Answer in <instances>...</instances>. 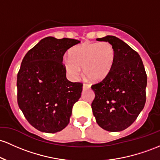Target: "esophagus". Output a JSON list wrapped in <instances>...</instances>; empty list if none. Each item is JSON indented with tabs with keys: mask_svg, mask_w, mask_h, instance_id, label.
<instances>
[{
	"mask_svg": "<svg viewBox=\"0 0 160 160\" xmlns=\"http://www.w3.org/2000/svg\"><path fill=\"white\" fill-rule=\"evenodd\" d=\"M91 88V85H88V84H84L83 85V90H86V89H88Z\"/></svg>",
	"mask_w": 160,
	"mask_h": 160,
	"instance_id": "obj_1",
	"label": "esophagus"
}]
</instances>
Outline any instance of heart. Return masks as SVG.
I'll return each mask as SVG.
<instances>
[{
	"label": "heart",
	"mask_w": 160,
	"mask_h": 160,
	"mask_svg": "<svg viewBox=\"0 0 160 160\" xmlns=\"http://www.w3.org/2000/svg\"><path fill=\"white\" fill-rule=\"evenodd\" d=\"M114 58V48L109 42H87L73 47L69 51V57L64 58L63 64L72 79L79 78L81 68L83 67L86 77L92 81H99L109 74Z\"/></svg>",
	"instance_id": "b5f03b06"
}]
</instances>
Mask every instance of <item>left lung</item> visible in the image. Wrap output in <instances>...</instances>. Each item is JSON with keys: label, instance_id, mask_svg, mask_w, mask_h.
<instances>
[{"label": "left lung", "instance_id": "8db88e82", "mask_svg": "<svg viewBox=\"0 0 160 160\" xmlns=\"http://www.w3.org/2000/svg\"><path fill=\"white\" fill-rule=\"evenodd\" d=\"M97 40L110 43L115 58L109 74L91 86L95 94L93 114L104 130L121 132L135 121L144 107L146 72L140 55L121 39L107 35Z\"/></svg>", "mask_w": 160, "mask_h": 160}]
</instances>
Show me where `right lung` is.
<instances>
[{
	"label": "right lung",
	"instance_id": "1",
	"mask_svg": "<svg viewBox=\"0 0 160 160\" xmlns=\"http://www.w3.org/2000/svg\"><path fill=\"white\" fill-rule=\"evenodd\" d=\"M80 41L41 39L27 52L17 75V102L34 128L56 133L69 122L72 107L81 98L82 84L66 78L62 58Z\"/></svg>",
	"mask_w": 160,
	"mask_h": 160
}]
</instances>
